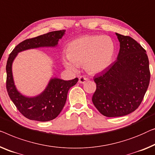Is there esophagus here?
Returning <instances> with one entry per match:
<instances>
[{"mask_svg": "<svg viewBox=\"0 0 155 155\" xmlns=\"http://www.w3.org/2000/svg\"><path fill=\"white\" fill-rule=\"evenodd\" d=\"M87 80V78L86 77H84V76H80L79 78V82L81 83V84L84 83Z\"/></svg>", "mask_w": 155, "mask_h": 155, "instance_id": "obj_1", "label": "esophagus"}]
</instances>
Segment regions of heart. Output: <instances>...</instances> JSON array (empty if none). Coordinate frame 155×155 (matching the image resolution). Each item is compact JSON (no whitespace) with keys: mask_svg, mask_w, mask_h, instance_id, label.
I'll return each mask as SVG.
<instances>
[{"mask_svg":"<svg viewBox=\"0 0 155 155\" xmlns=\"http://www.w3.org/2000/svg\"><path fill=\"white\" fill-rule=\"evenodd\" d=\"M114 51V44L109 37L84 35L69 42L67 57L63 58V64L73 71L84 66L88 73H98L108 68L113 59Z\"/></svg>","mask_w":155,"mask_h":155,"instance_id":"1","label":"heart"}]
</instances>
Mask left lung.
Here are the masks:
<instances>
[{
  "mask_svg": "<svg viewBox=\"0 0 155 155\" xmlns=\"http://www.w3.org/2000/svg\"><path fill=\"white\" fill-rule=\"evenodd\" d=\"M120 51L116 61L94 76L92 102L103 115L124 116L136 110L148 88L150 72L146 51L127 35L116 33Z\"/></svg>",
  "mask_w": 155,
  "mask_h": 155,
  "instance_id": "1",
  "label": "left lung"
}]
</instances>
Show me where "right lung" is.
I'll return each instance as SVG.
<instances>
[{"label": "right lung", "mask_w": 155, "mask_h": 155, "mask_svg": "<svg viewBox=\"0 0 155 155\" xmlns=\"http://www.w3.org/2000/svg\"><path fill=\"white\" fill-rule=\"evenodd\" d=\"M66 30L56 31L33 38L26 39L15 47L9 55L6 65V89L10 99L20 113L31 120L48 122L59 115L66 104L69 89L75 85L78 78L64 80L51 78L45 89L34 97H27L17 91L13 80L12 65L17 54L29 49L55 47L59 40L65 34Z\"/></svg>", "instance_id": "right-lung-1"}]
</instances>
